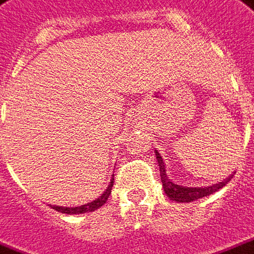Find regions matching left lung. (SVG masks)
Listing matches in <instances>:
<instances>
[{
  "label": "left lung",
  "instance_id": "1",
  "mask_svg": "<svg viewBox=\"0 0 254 254\" xmlns=\"http://www.w3.org/2000/svg\"><path fill=\"white\" fill-rule=\"evenodd\" d=\"M155 157H157V161H158V166H160V176L161 181H162V187H164V190L168 195V197H170L172 200L179 201V203H190V201L197 200V199H201L204 196H208L211 193H214L218 190H221L223 187L230 181L231 176L229 179H226L225 181H222L219 184H215V186L211 187H204V188H186V187H180L173 184L172 181L168 179L165 170V164L162 161V157L158 151H155Z\"/></svg>",
  "mask_w": 254,
  "mask_h": 254
}]
</instances>
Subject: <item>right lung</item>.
<instances>
[{"label":"right lung","mask_w":254,"mask_h":254,"mask_svg":"<svg viewBox=\"0 0 254 254\" xmlns=\"http://www.w3.org/2000/svg\"><path fill=\"white\" fill-rule=\"evenodd\" d=\"M112 186H114V179L111 180V184L108 186V188L104 190V193L100 196L99 199L90 201L88 204L79 205V207H58V205H51L54 210H57L58 212H62V214H68V215H73V214H85V212H92V211L97 210L101 205L107 203L109 195H111V190H112Z\"/></svg>","instance_id":"add662e5"}]
</instances>
